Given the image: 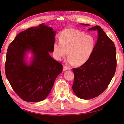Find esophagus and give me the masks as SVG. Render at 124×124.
Masks as SVG:
<instances>
[{"label":"esophagus","instance_id":"obj_1","mask_svg":"<svg viewBox=\"0 0 124 124\" xmlns=\"http://www.w3.org/2000/svg\"><path fill=\"white\" fill-rule=\"evenodd\" d=\"M68 67H67V66H63V71H66L67 70H68Z\"/></svg>","mask_w":124,"mask_h":124}]
</instances>
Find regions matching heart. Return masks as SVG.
<instances>
[{
	"label": "heart",
	"instance_id": "1",
	"mask_svg": "<svg viewBox=\"0 0 124 124\" xmlns=\"http://www.w3.org/2000/svg\"><path fill=\"white\" fill-rule=\"evenodd\" d=\"M95 39L90 35L74 29H66L59 35V41L53 46L54 57L61 61L68 54L67 63L81 66L91 57L95 47Z\"/></svg>",
	"mask_w": 124,
	"mask_h": 124
}]
</instances>
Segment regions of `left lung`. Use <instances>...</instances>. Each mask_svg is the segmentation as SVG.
I'll use <instances>...</instances> for the list:
<instances>
[{
  "label": "left lung",
  "instance_id": "1",
  "mask_svg": "<svg viewBox=\"0 0 124 124\" xmlns=\"http://www.w3.org/2000/svg\"><path fill=\"white\" fill-rule=\"evenodd\" d=\"M88 30L98 31L94 50L85 63L73 69V92L78 98L85 100L98 96L106 90L114 76L117 65L116 48L113 41L99 26Z\"/></svg>",
  "mask_w": 124,
  "mask_h": 124
}]
</instances>
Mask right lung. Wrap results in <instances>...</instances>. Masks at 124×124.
<instances>
[{
  "mask_svg": "<svg viewBox=\"0 0 124 124\" xmlns=\"http://www.w3.org/2000/svg\"><path fill=\"white\" fill-rule=\"evenodd\" d=\"M56 31L44 24L31 27L16 36L7 49L5 73L13 91L29 102L46 99L62 66L49 54L53 52ZM27 51L33 54L27 64Z\"/></svg>",
  "mask_w": 124,
  "mask_h": 124,
  "instance_id": "obj_1",
  "label": "right lung"
}]
</instances>
